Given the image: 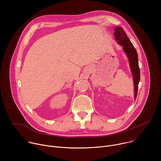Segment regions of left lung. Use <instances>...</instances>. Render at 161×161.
<instances>
[{
	"instance_id": "8db88e82",
	"label": "left lung",
	"mask_w": 161,
	"mask_h": 161,
	"mask_svg": "<svg viewBox=\"0 0 161 161\" xmlns=\"http://www.w3.org/2000/svg\"><path fill=\"white\" fill-rule=\"evenodd\" d=\"M114 29V32L113 34L114 39L119 45L122 46V49L129 60L133 80L134 99H136L137 89H138V84L140 80V69L138 64V59H137V53L124 29L120 27H116Z\"/></svg>"
}]
</instances>
